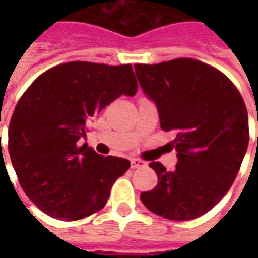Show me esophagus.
Here are the masks:
<instances>
[{
    "instance_id": "obj_1",
    "label": "esophagus",
    "mask_w": 258,
    "mask_h": 258,
    "mask_svg": "<svg viewBox=\"0 0 258 258\" xmlns=\"http://www.w3.org/2000/svg\"><path fill=\"white\" fill-rule=\"evenodd\" d=\"M130 162H131V168H141L145 166V163L142 160H138V159H131Z\"/></svg>"
}]
</instances>
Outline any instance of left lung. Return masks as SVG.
Wrapping results in <instances>:
<instances>
[{"label":"left lung","instance_id":"1","mask_svg":"<svg viewBox=\"0 0 258 258\" xmlns=\"http://www.w3.org/2000/svg\"><path fill=\"white\" fill-rule=\"evenodd\" d=\"M141 88L173 131L177 166L152 162L157 185L142 192L148 210L174 221L203 216L225 196L249 145V117L236 87L217 69L181 58L134 64Z\"/></svg>","mask_w":258,"mask_h":258}]
</instances>
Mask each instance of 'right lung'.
<instances>
[{"mask_svg": "<svg viewBox=\"0 0 258 258\" xmlns=\"http://www.w3.org/2000/svg\"><path fill=\"white\" fill-rule=\"evenodd\" d=\"M131 64L70 62L49 69L27 88L11 118L8 149L22 188L58 220H80L106 205L127 159L88 146L85 125L118 96H134Z\"/></svg>", "mask_w": 258, "mask_h": 258, "instance_id": "right-lung-1", "label": "right lung"}]
</instances>
